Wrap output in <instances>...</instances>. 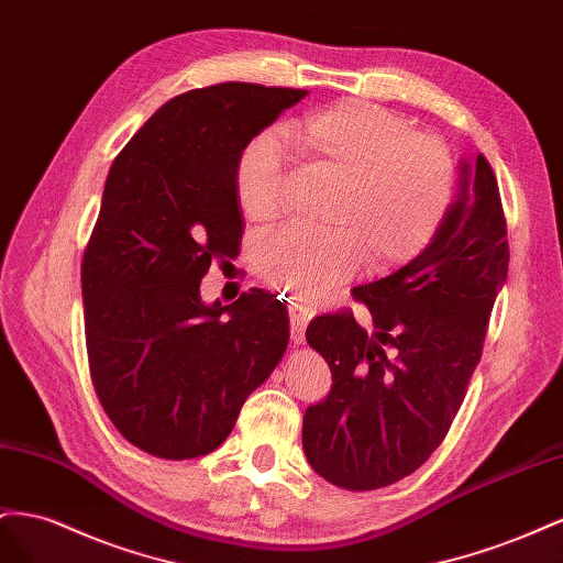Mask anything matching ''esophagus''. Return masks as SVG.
Listing matches in <instances>:
<instances>
[{
  "label": "esophagus",
  "mask_w": 563,
  "mask_h": 563,
  "mask_svg": "<svg viewBox=\"0 0 563 563\" xmlns=\"http://www.w3.org/2000/svg\"><path fill=\"white\" fill-rule=\"evenodd\" d=\"M311 311L307 307H299V303H290V323H292V342L301 344L303 342V328L311 320Z\"/></svg>",
  "instance_id": "1"
}]
</instances>
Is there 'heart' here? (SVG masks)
<instances>
[{
	"mask_svg": "<svg viewBox=\"0 0 563 563\" xmlns=\"http://www.w3.org/2000/svg\"><path fill=\"white\" fill-rule=\"evenodd\" d=\"M301 165L340 176L325 233L283 231L256 250L262 278L292 301L316 303L361 264L387 271L422 254L451 212L457 167L451 148L412 130L408 118L346 99L283 126ZM283 151L273 136L254 139L233 174L235 200L254 227L280 214Z\"/></svg>",
	"mask_w": 563,
	"mask_h": 563,
	"instance_id": "1",
	"label": "heart"
}]
</instances>
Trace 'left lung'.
<instances>
[{"label": "left lung", "instance_id": "1", "mask_svg": "<svg viewBox=\"0 0 563 563\" xmlns=\"http://www.w3.org/2000/svg\"><path fill=\"white\" fill-rule=\"evenodd\" d=\"M500 188L484 155L462 165L460 200L433 243L391 276L353 290L373 316L311 320L307 342L330 365L332 389L303 415L301 445L316 474L346 490L410 476L437 451L484 351L507 278Z\"/></svg>", "mask_w": 563, "mask_h": 563}]
</instances>
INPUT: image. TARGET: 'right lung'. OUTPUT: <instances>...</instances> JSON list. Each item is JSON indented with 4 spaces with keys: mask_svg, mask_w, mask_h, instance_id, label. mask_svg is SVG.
<instances>
[{
    "mask_svg": "<svg viewBox=\"0 0 563 563\" xmlns=\"http://www.w3.org/2000/svg\"><path fill=\"white\" fill-rule=\"evenodd\" d=\"M303 96L250 82L190 89L159 106L108 172L82 260L89 375L110 422L148 455L217 451L290 342L283 301L254 287L207 307L200 280L243 238L240 153Z\"/></svg>",
    "mask_w": 563,
    "mask_h": 563,
    "instance_id": "1",
    "label": "right lung"
}]
</instances>
